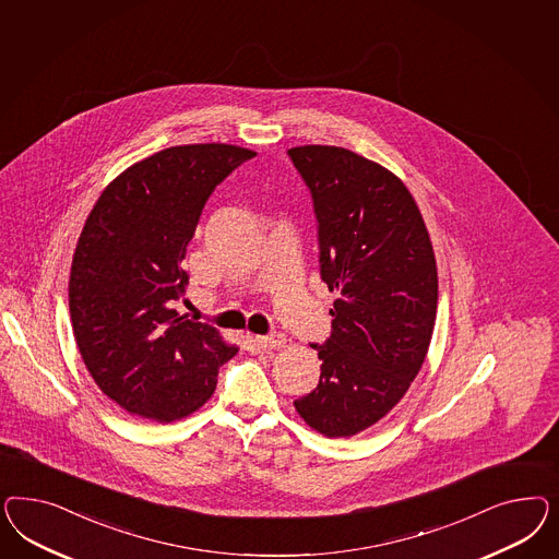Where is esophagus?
Wrapping results in <instances>:
<instances>
[{
  "label": "esophagus",
  "instance_id": "1",
  "mask_svg": "<svg viewBox=\"0 0 559 559\" xmlns=\"http://www.w3.org/2000/svg\"><path fill=\"white\" fill-rule=\"evenodd\" d=\"M255 342H258L260 348L272 350V348H283L287 344V338L283 334H278V332H272L269 336H258Z\"/></svg>",
  "mask_w": 559,
  "mask_h": 559
}]
</instances>
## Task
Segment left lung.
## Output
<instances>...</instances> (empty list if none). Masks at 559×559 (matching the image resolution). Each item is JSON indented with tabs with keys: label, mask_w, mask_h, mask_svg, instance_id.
Listing matches in <instances>:
<instances>
[{
	"label": "left lung",
	"mask_w": 559,
	"mask_h": 559,
	"mask_svg": "<svg viewBox=\"0 0 559 559\" xmlns=\"http://www.w3.org/2000/svg\"><path fill=\"white\" fill-rule=\"evenodd\" d=\"M287 153L313 201L322 281L338 290L330 338L311 344L320 383L295 407L325 437H353L381 420L423 369L437 260L418 204L390 169L344 147Z\"/></svg>",
	"instance_id": "1"
}]
</instances>
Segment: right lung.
Returning <instances> with one entry per match:
<instances>
[{
    "label": "right lung",
    "mask_w": 559,
    "mask_h": 559,
    "mask_svg": "<svg viewBox=\"0 0 559 559\" xmlns=\"http://www.w3.org/2000/svg\"><path fill=\"white\" fill-rule=\"evenodd\" d=\"M254 155L225 143L153 153L112 180L85 221L69 276L73 336L96 385L133 416L174 423L197 412L236 356L174 304L204 204Z\"/></svg>",
    "instance_id": "add662e5"
}]
</instances>
